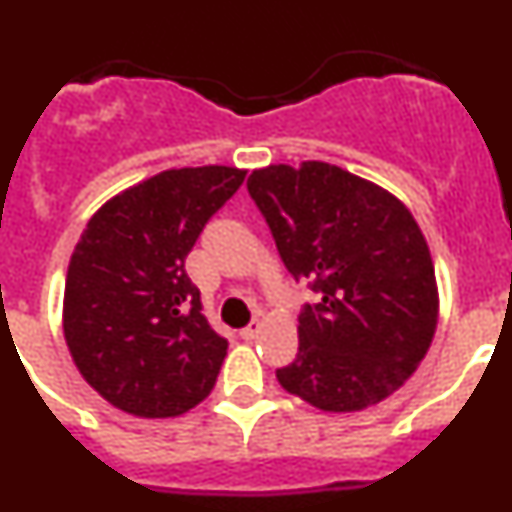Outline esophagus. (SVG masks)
<instances>
[{
  "instance_id": "1",
  "label": "esophagus",
  "mask_w": 512,
  "mask_h": 512,
  "mask_svg": "<svg viewBox=\"0 0 512 512\" xmlns=\"http://www.w3.org/2000/svg\"><path fill=\"white\" fill-rule=\"evenodd\" d=\"M259 330H261L259 320H251L246 328H241V338H243V341H253V338L259 336Z\"/></svg>"
}]
</instances>
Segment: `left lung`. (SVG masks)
<instances>
[{
  "label": "left lung",
  "mask_w": 512,
  "mask_h": 512,
  "mask_svg": "<svg viewBox=\"0 0 512 512\" xmlns=\"http://www.w3.org/2000/svg\"><path fill=\"white\" fill-rule=\"evenodd\" d=\"M246 187L287 271L318 295L302 305L297 359L277 369L279 384L330 413L392 395L438 318L431 251L408 207L323 161L266 166Z\"/></svg>",
  "instance_id": "8db88e82"
}]
</instances>
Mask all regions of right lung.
<instances>
[{
  "label": "right lung",
  "mask_w": 512,
  "mask_h": 512,
  "mask_svg": "<svg viewBox=\"0 0 512 512\" xmlns=\"http://www.w3.org/2000/svg\"><path fill=\"white\" fill-rule=\"evenodd\" d=\"M246 171L171 169L125 189L89 220L63 292L79 372L125 413L174 418L205 400L228 351L184 259Z\"/></svg>",
  "instance_id": "add662e5"
}]
</instances>
